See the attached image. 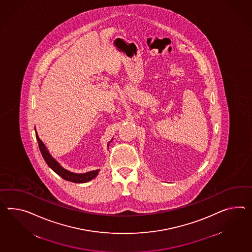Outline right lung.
I'll return each instance as SVG.
<instances>
[{
    "mask_svg": "<svg viewBox=\"0 0 252 252\" xmlns=\"http://www.w3.org/2000/svg\"><path fill=\"white\" fill-rule=\"evenodd\" d=\"M35 135H36V139L38 141V146L40 148V151L42 153L43 159L45 160L46 164L51 167L56 174H58L62 178H63L64 180L71 181L74 183H86L90 180H92L93 178H95L98 174L99 169L97 170H93V171L87 172L85 174H75L72 172L68 171L66 169L63 168L56 160L52 158V156L50 155L48 150L45 148V146L43 145V142L40 140L39 136L37 135L36 131H35Z\"/></svg>",
    "mask_w": 252,
    "mask_h": 252,
    "instance_id": "1",
    "label": "right lung"
}]
</instances>
